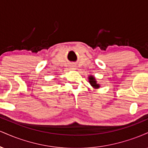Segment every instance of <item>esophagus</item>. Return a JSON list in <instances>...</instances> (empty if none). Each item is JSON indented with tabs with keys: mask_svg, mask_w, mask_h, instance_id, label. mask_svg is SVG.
<instances>
[{
	"mask_svg": "<svg viewBox=\"0 0 148 148\" xmlns=\"http://www.w3.org/2000/svg\"><path fill=\"white\" fill-rule=\"evenodd\" d=\"M75 67H76V66L74 65V64H71V65H70V67H71V68H72V69H74V68H75Z\"/></svg>",
	"mask_w": 148,
	"mask_h": 148,
	"instance_id": "obj_1",
	"label": "esophagus"
}]
</instances>
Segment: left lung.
I'll use <instances>...</instances> for the list:
<instances>
[{
	"label": "left lung",
	"mask_w": 148,
	"mask_h": 148,
	"mask_svg": "<svg viewBox=\"0 0 148 148\" xmlns=\"http://www.w3.org/2000/svg\"><path fill=\"white\" fill-rule=\"evenodd\" d=\"M88 79H89L90 84V85L93 88H95V89H97V88H99L100 87L99 84H98L97 83L95 78L94 76H89V78H88Z\"/></svg>",
	"instance_id": "left-lung-1"
}]
</instances>
